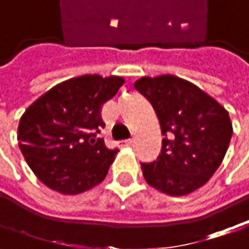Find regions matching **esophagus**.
Masks as SVG:
<instances>
[{"label": "esophagus", "instance_id": "esophagus-1", "mask_svg": "<svg viewBox=\"0 0 249 249\" xmlns=\"http://www.w3.org/2000/svg\"><path fill=\"white\" fill-rule=\"evenodd\" d=\"M122 143H123L124 146H130V145L133 143V139H124V141H122Z\"/></svg>", "mask_w": 249, "mask_h": 249}]
</instances>
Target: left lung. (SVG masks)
<instances>
[{
  "label": "left lung",
  "mask_w": 249,
  "mask_h": 249,
  "mask_svg": "<svg viewBox=\"0 0 249 249\" xmlns=\"http://www.w3.org/2000/svg\"><path fill=\"white\" fill-rule=\"evenodd\" d=\"M135 88L154 107L164 135L157 161L141 164L146 183L170 196L204 186L229 148L233 127L228 110L173 74L143 76Z\"/></svg>",
  "instance_id": "1"
}]
</instances>
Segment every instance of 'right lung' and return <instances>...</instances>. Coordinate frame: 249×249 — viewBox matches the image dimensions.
Wrapping results in <instances>:
<instances>
[{
	"mask_svg": "<svg viewBox=\"0 0 249 249\" xmlns=\"http://www.w3.org/2000/svg\"><path fill=\"white\" fill-rule=\"evenodd\" d=\"M124 83L120 76L83 74L53 86L20 117L17 139L35 176L63 195L83 194L100 185L119 149L95 139L103 106Z\"/></svg>",
	"mask_w": 249,
	"mask_h": 249,
	"instance_id": "1",
	"label": "right lung"
}]
</instances>
